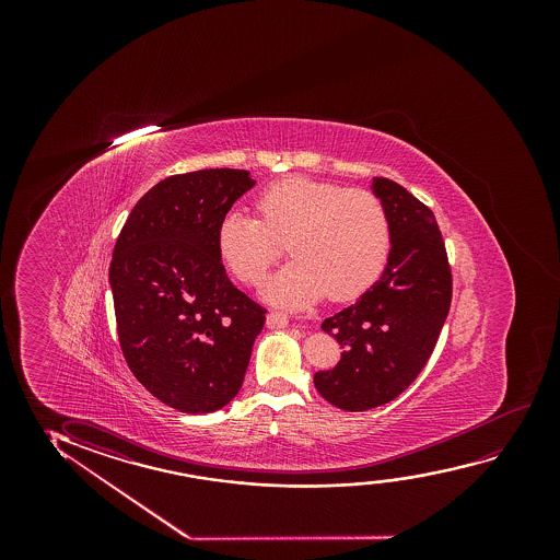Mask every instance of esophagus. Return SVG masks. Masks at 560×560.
<instances>
[{"label": "esophagus", "mask_w": 560, "mask_h": 560, "mask_svg": "<svg viewBox=\"0 0 560 560\" xmlns=\"http://www.w3.org/2000/svg\"><path fill=\"white\" fill-rule=\"evenodd\" d=\"M287 323H289L287 315L279 314V312H269L266 315V325L269 329H283V327H287Z\"/></svg>", "instance_id": "obj_1"}]
</instances>
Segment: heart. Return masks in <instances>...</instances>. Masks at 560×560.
Segmentation results:
<instances>
[{"label":"heart","instance_id":"1","mask_svg":"<svg viewBox=\"0 0 560 560\" xmlns=\"http://www.w3.org/2000/svg\"><path fill=\"white\" fill-rule=\"evenodd\" d=\"M256 214L223 215L215 246L243 283H258L287 241L292 260L269 277L261 299L302 307L329 292L348 300L375 283L390 254V222L383 202L363 189L307 177H287L258 195Z\"/></svg>","mask_w":560,"mask_h":560}]
</instances>
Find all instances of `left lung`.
Listing matches in <instances>:
<instances>
[{
  "label": "left lung",
  "instance_id": "left-lung-1",
  "mask_svg": "<svg viewBox=\"0 0 560 560\" xmlns=\"http://www.w3.org/2000/svg\"><path fill=\"white\" fill-rule=\"evenodd\" d=\"M371 191L390 222L383 276L322 329L342 348L314 384L330 406L368 411L398 398L436 346L452 304V271L436 218L401 185L375 177Z\"/></svg>",
  "mask_w": 560,
  "mask_h": 560
}]
</instances>
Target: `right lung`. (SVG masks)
<instances>
[{
	"label": "right lung",
	"instance_id": "obj_1",
	"mask_svg": "<svg viewBox=\"0 0 560 560\" xmlns=\"http://www.w3.org/2000/svg\"><path fill=\"white\" fill-rule=\"evenodd\" d=\"M246 170L166 177L131 210L108 269L124 358L139 383L184 413L228 406L245 381L266 310L233 287L215 246Z\"/></svg>",
	"mask_w": 560,
	"mask_h": 560
}]
</instances>
